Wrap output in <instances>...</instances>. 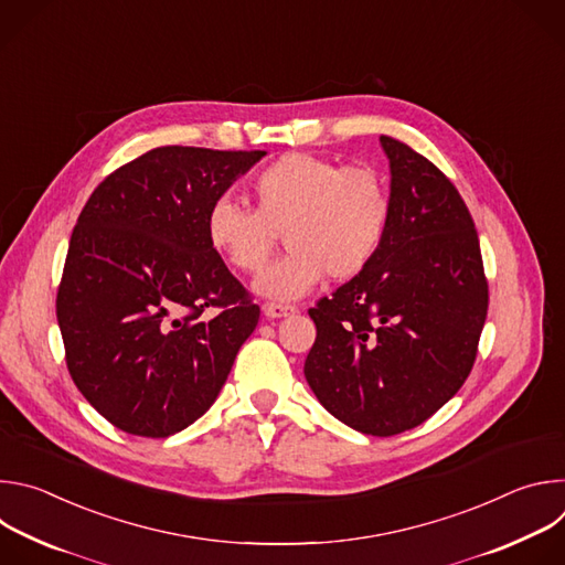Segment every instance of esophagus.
<instances>
[{"mask_svg":"<svg viewBox=\"0 0 565 565\" xmlns=\"http://www.w3.org/2000/svg\"><path fill=\"white\" fill-rule=\"evenodd\" d=\"M262 310H264V315H266L268 319H279V317H288V315H295V312H297L295 306H290V303H275V301H266V303L262 306Z\"/></svg>","mask_w":565,"mask_h":565,"instance_id":"esophagus-1","label":"esophagus"}]
</instances>
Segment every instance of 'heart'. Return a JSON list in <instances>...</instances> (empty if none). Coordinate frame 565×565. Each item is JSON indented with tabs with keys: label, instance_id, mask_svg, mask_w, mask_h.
I'll use <instances>...</instances> for the list:
<instances>
[{
	"label": "heart",
	"instance_id": "b5f03b06",
	"mask_svg": "<svg viewBox=\"0 0 565 565\" xmlns=\"http://www.w3.org/2000/svg\"><path fill=\"white\" fill-rule=\"evenodd\" d=\"M253 212L227 199L210 205L205 238L234 273L259 270L284 236L288 253L259 273L255 292L277 301L299 299L324 275L344 281L380 253L391 221V194L371 168L292 151L250 188Z\"/></svg>",
	"mask_w": 565,
	"mask_h": 565
}]
</instances>
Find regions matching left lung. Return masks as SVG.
Listing matches in <instances>:
<instances>
[{
    "label": "left lung",
    "instance_id": "left-lung-1",
    "mask_svg": "<svg viewBox=\"0 0 565 565\" xmlns=\"http://www.w3.org/2000/svg\"><path fill=\"white\" fill-rule=\"evenodd\" d=\"M391 221L375 259L308 310L317 338L303 375L355 431L423 425L467 380L488 317L471 214L451 181L409 145L380 136Z\"/></svg>",
    "mask_w": 565,
    "mask_h": 565
}]
</instances>
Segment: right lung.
Masks as SVG:
<instances>
[{
	"mask_svg": "<svg viewBox=\"0 0 565 565\" xmlns=\"http://www.w3.org/2000/svg\"><path fill=\"white\" fill-rule=\"evenodd\" d=\"M266 151L156 147L109 174L71 234L57 290L68 373L114 427L168 438L199 420L259 321L205 216ZM214 305V318L203 316Z\"/></svg>",
	"mask_w": 565,
	"mask_h": 565,
	"instance_id": "right-lung-1",
	"label": "right lung"
}]
</instances>
